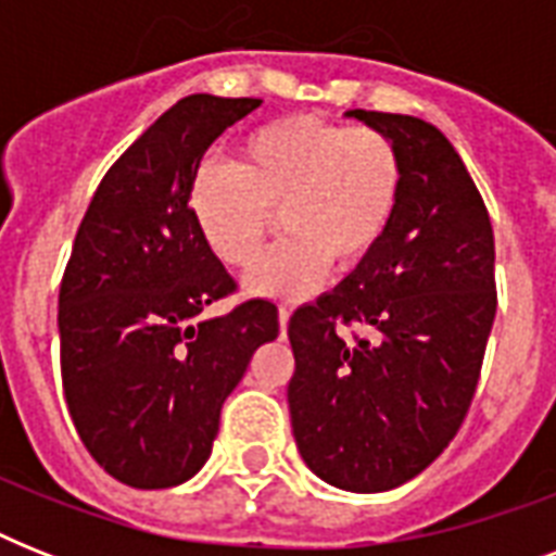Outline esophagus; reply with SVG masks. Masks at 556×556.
I'll return each mask as SVG.
<instances>
[{
    "mask_svg": "<svg viewBox=\"0 0 556 556\" xmlns=\"http://www.w3.org/2000/svg\"><path fill=\"white\" fill-rule=\"evenodd\" d=\"M288 320H291V312H288V308H279V331H282V334H286L288 329Z\"/></svg>",
    "mask_w": 556,
    "mask_h": 556,
    "instance_id": "34e87169",
    "label": "esophagus"
}]
</instances>
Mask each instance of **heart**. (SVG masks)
<instances>
[{"instance_id": "heart-1", "label": "heart", "mask_w": 556, "mask_h": 556, "mask_svg": "<svg viewBox=\"0 0 556 556\" xmlns=\"http://www.w3.org/2000/svg\"><path fill=\"white\" fill-rule=\"evenodd\" d=\"M404 190V161L387 135L291 115L244 135L233 164L195 169L187 207L201 242L227 268H251L274 233L282 244L256 265L248 288L262 296H303L329 262L352 270L387 236Z\"/></svg>"}]
</instances>
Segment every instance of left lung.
Masks as SVG:
<instances>
[{
	"mask_svg": "<svg viewBox=\"0 0 556 556\" xmlns=\"http://www.w3.org/2000/svg\"><path fill=\"white\" fill-rule=\"evenodd\" d=\"M346 117L395 143L404 190L378 248L288 323V409L312 473L380 493L430 467L465 421L496 317V253L482 195L435 126L366 109Z\"/></svg>",
	"mask_w": 556,
	"mask_h": 556,
	"instance_id": "obj_1",
	"label": "left lung"
}]
</instances>
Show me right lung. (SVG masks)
Masks as SVG:
<instances>
[{
  "label": "right lung",
  "mask_w": 556,
  "mask_h": 556,
  "mask_svg": "<svg viewBox=\"0 0 556 556\" xmlns=\"http://www.w3.org/2000/svg\"><path fill=\"white\" fill-rule=\"evenodd\" d=\"M260 103L178 100L109 167L74 239L56 314L65 404L91 458L129 488L199 473L225 397L279 334L268 300L201 317L236 282L187 207L210 143Z\"/></svg>",
  "instance_id": "1"
}]
</instances>
